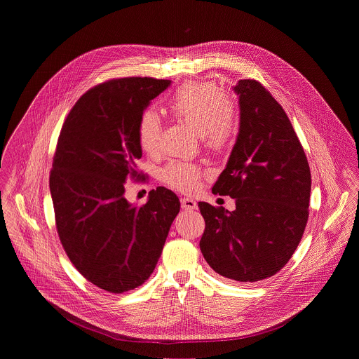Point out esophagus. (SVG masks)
<instances>
[{"label": "esophagus", "mask_w": 359, "mask_h": 359, "mask_svg": "<svg viewBox=\"0 0 359 359\" xmlns=\"http://www.w3.org/2000/svg\"><path fill=\"white\" fill-rule=\"evenodd\" d=\"M180 201H182V209H184V210H194V209H197V203L193 198L183 197Z\"/></svg>", "instance_id": "34e87169"}]
</instances>
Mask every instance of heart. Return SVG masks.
<instances>
[{
  "label": "heart",
  "mask_w": 359,
  "mask_h": 359,
  "mask_svg": "<svg viewBox=\"0 0 359 359\" xmlns=\"http://www.w3.org/2000/svg\"><path fill=\"white\" fill-rule=\"evenodd\" d=\"M170 114L200 133L204 144L213 151H223L236 130L234 112L227 97L212 82H187L173 92L168 100ZM162 122L158 114L144 109L137 121V142L147 155L161 150ZM159 179L183 193L194 191L203 172L191 163L172 161L159 172Z\"/></svg>",
  "instance_id": "b5f03b06"
}]
</instances>
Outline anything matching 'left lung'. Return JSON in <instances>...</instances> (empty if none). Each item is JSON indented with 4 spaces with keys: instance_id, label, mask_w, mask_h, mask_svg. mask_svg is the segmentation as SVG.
I'll list each match as a JSON object with an SVG mask.
<instances>
[{
    "instance_id": "8db88e82",
    "label": "left lung",
    "mask_w": 359,
    "mask_h": 359,
    "mask_svg": "<svg viewBox=\"0 0 359 359\" xmlns=\"http://www.w3.org/2000/svg\"><path fill=\"white\" fill-rule=\"evenodd\" d=\"M240 129L230 159L213 186L236 200L229 212L198 201L206 222L200 250L222 277L255 283L292 257L309 222L311 172L283 107L255 79L234 86Z\"/></svg>"
}]
</instances>
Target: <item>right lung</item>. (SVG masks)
Here are the masks:
<instances>
[{"mask_svg": "<svg viewBox=\"0 0 359 359\" xmlns=\"http://www.w3.org/2000/svg\"><path fill=\"white\" fill-rule=\"evenodd\" d=\"M172 81L116 78L86 90L69 111L49 175L55 224L75 269L93 285L122 294L155 270L179 197L166 187L132 206L125 182L144 177L137 121Z\"/></svg>", "mask_w": 359, "mask_h": 359, "instance_id": "add662e5", "label": "right lung"}]
</instances>
